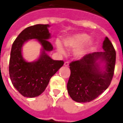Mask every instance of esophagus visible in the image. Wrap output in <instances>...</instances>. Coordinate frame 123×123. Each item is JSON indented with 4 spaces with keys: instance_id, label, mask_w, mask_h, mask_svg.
Returning a JSON list of instances; mask_svg holds the SVG:
<instances>
[{
    "instance_id": "34e87169",
    "label": "esophagus",
    "mask_w": 123,
    "mask_h": 123,
    "mask_svg": "<svg viewBox=\"0 0 123 123\" xmlns=\"http://www.w3.org/2000/svg\"><path fill=\"white\" fill-rule=\"evenodd\" d=\"M64 65L65 66H69V62H65L64 64Z\"/></svg>"
}]
</instances>
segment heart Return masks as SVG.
<instances>
[{
  "label": "heart",
  "instance_id": "b5f03b06",
  "mask_svg": "<svg viewBox=\"0 0 123 123\" xmlns=\"http://www.w3.org/2000/svg\"><path fill=\"white\" fill-rule=\"evenodd\" d=\"M64 45L67 49H77L75 52V57L77 59H82L91 50L93 41L90 40L88 34L79 32L65 38L64 40ZM57 48L60 53H64V50L60 43H57Z\"/></svg>",
  "mask_w": 123,
  "mask_h": 123
}]
</instances>
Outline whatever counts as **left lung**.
I'll return each mask as SVG.
<instances>
[{"mask_svg":"<svg viewBox=\"0 0 123 123\" xmlns=\"http://www.w3.org/2000/svg\"><path fill=\"white\" fill-rule=\"evenodd\" d=\"M104 52L87 54L80 60L69 64L71 74L67 89L70 97L79 103L92 101L105 91L111 84L116 64V51L107 37L103 43ZM100 60L105 64L99 67Z\"/></svg>","mask_w":123,"mask_h":123,"instance_id":"obj_1","label":"left lung"}]
</instances>
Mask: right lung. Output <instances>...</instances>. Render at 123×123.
<instances>
[{
    "mask_svg": "<svg viewBox=\"0 0 123 123\" xmlns=\"http://www.w3.org/2000/svg\"><path fill=\"white\" fill-rule=\"evenodd\" d=\"M48 24H37L26 28L18 36L11 50L9 72L14 88L22 96L27 98L38 96L44 92L51 77L63 66V61H55L46 52L53 50L48 41L50 34ZM38 40L42 46V54L37 61L25 62L21 54L23 44L29 39Z\"/></svg>",
    "mask_w": 123,
    "mask_h": 123,
    "instance_id": "1",
    "label": "right lung"
}]
</instances>
